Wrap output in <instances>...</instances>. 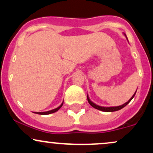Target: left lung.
<instances>
[{
  "label": "left lung",
  "mask_w": 153,
  "mask_h": 153,
  "mask_svg": "<svg viewBox=\"0 0 153 153\" xmlns=\"http://www.w3.org/2000/svg\"><path fill=\"white\" fill-rule=\"evenodd\" d=\"M124 34L125 35V36H126V34ZM126 37H127V36H126ZM136 92H137V91H135L134 94H133V96H131V99H129V101H127V102L124 103V104L121 105V106H108V107H106V106H99V105L96 104V103H94V102H93V101H91L90 98H89L88 95V94H87V99H88V103H90L91 106H92L93 107H94V108H96V109L100 110V111H105V112H113V111H119V110L122 109V108H124V106H127V105L128 104V103H129L130 102V101H131V99H132L134 97L135 94H136Z\"/></svg>",
  "instance_id": "left-lung-1"
}]
</instances>
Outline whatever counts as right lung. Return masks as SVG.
I'll return each instance as SVG.
<instances>
[{
    "label": "right lung",
    "mask_w": 153,
    "mask_h": 153,
    "mask_svg": "<svg viewBox=\"0 0 153 153\" xmlns=\"http://www.w3.org/2000/svg\"><path fill=\"white\" fill-rule=\"evenodd\" d=\"M63 105V101L62 103H61L60 105L58 107H57V108H54V109H52L50 111H43V112H34V114H41V115H47V114H52V113H54V112L57 111L59 108L62 107V106Z\"/></svg>",
    "instance_id": "right-lung-1"
}]
</instances>
